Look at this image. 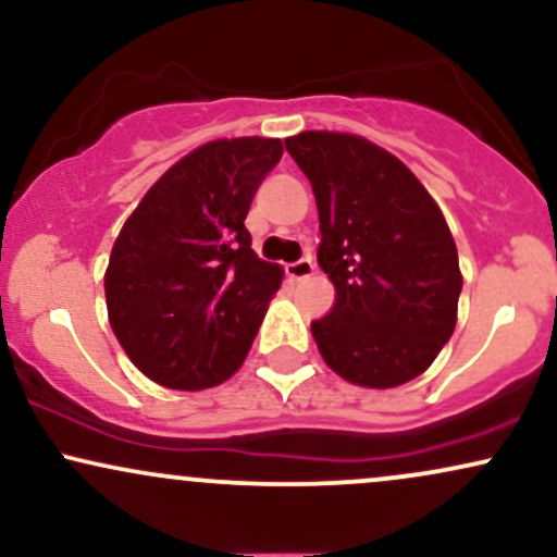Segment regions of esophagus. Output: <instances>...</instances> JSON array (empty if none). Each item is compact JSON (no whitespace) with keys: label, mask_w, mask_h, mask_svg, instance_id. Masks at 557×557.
I'll return each mask as SVG.
<instances>
[{"label":"esophagus","mask_w":557,"mask_h":557,"mask_svg":"<svg viewBox=\"0 0 557 557\" xmlns=\"http://www.w3.org/2000/svg\"><path fill=\"white\" fill-rule=\"evenodd\" d=\"M287 274H290L293 280H306L314 274V261H311L309 257L293 261V264H287Z\"/></svg>","instance_id":"esophagus-1"}]
</instances>
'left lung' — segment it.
<instances>
[{
  "instance_id": "8db88e82",
  "label": "left lung",
  "mask_w": 557,
  "mask_h": 557,
  "mask_svg": "<svg viewBox=\"0 0 557 557\" xmlns=\"http://www.w3.org/2000/svg\"><path fill=\"white\" fill-rule=\"evenodd\" d=\"M319 209V267L335 285L311 322L343 380L398 387L437 359L456 327L461 270L434 198L389 151L359 136L306 131L285 140Z\"/></svg>"
}]
</instances>
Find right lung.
I'll use <instances>...</instances> for the list:
<instances>
[{
    "label": "right lung",
    "mask_w": 557,
    "mask_h": 557,
    "mask_svg": "<svg viewBox=\"0 0 557 557\" xmlns=\"http://www.w3.org/2000/svg\"><path fill=\"white\" fill-rule=\"evenodd\" d=\"M280 157L277 138L212 140L172 164L127 216L104 274L107 311L149 380L214 387L246 359L283 283L246 230Z\"/></svg>",
    "instance_id": "1"
}]
</instances>
